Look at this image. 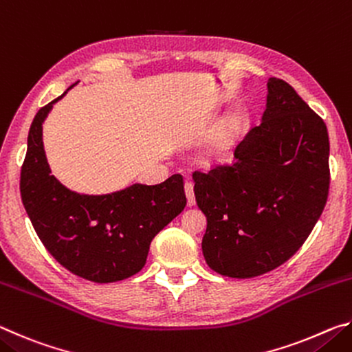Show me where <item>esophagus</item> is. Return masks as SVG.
<instances>
[{"label": "esophagus", "mask_w": 352, "mask_h": 352, "mask_svg": "<svg viewBox=\"0 0 352 352\" xmlns=\"http://www.w3.org/2000/svg\"><path fill=\"white\" fill-rule=\"evenodd\" d=\"M184 194H186V199H188V206H194L195 205V195H194L192 183L184 184Z\"/></svg>", "instance_id": "obj_1"}]
</instances>
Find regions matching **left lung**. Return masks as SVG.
I'll return each instance as SVG.
<instances>
[{
	"mask_svg": "<svg viewBox=\"0 0 352 352\" xmlns=\"http://www.w3.org/2000/svg\"><path fill=\"white\" fill-rule=\"evenodd\" d=\"M267 109L234 148V162L194 178L206 216L201 250L219 275L254 278L290 259L311 234L329 192L323 119L287 82L270 77Z\"/></svg>",
	"mask_w": 352,
	"mask_h": 352,
	"instance_id": "left-lung-1",
	"label": "left lung"
}]
</instances>
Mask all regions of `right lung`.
<instances>
[{"instance_id": "add662e5", "label": "right lung", "mask_w": 352, "mask_h": 352, "mask_svg": "<svg viewBox=\"0 0 352 352\" xmlns=\"http://www.w3.org/2000/svg\"><path fill=\"white\" fill-rule=\"evenodd\" d=\"M60 98L41 107L29 129L20 175L23 205L45 248L65 269L93 283L121 281L144 267L153 237L186 206L183 177L105 195L65 188L51 175L41 140V124Z\"/></svg>"}]
</instances>
